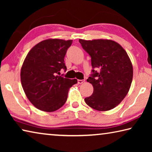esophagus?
<instances>
[{"label":"esophagus","mask_w":152,"mask_h":152,"mask_svg":"<svg viewBox=\"0 0 152 152\" xmlns=\"http://www.w3.org/2000/svg\"><path fill=\"white\" fill-rule=\"evenodd\" d=\"M84 81H85L84 80H78V84H82L83 82H84Z\"/></svg>","instance_id":"34e87169"}]
</instances>
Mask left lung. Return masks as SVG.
<instances>
[{"mask_svg": "<svg viewBox=\"0 0 152 152\" xmlns=\"http://www.w3.org/2000/svg\"><path fill=\"white\" fill-rule=\"evenodd\" d=\"M79 42L91 56L93 68L87 79L93 86V93L84 101L100 111L114 109L127 94L132 82L133 66L127 52L110 39H80Z\"/></svg>", "mask_w": 152, "mask_h": 152, "instance_id": "1", "label": "left lung"}]
</instances>
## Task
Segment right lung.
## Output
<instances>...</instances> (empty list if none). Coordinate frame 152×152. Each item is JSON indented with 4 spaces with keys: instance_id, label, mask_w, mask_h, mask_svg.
Masks as SVG:
<instances>
[{
    "instance_id": "obj_1",
    "label": "right lung",
    "mask_w": 152,
    "mask_h": 152,
    "mask_svg": "<svg viewBox=\"0 0 152 152\" xmlns=\"http://www.w3.org/2000/svg\"><path fill=\"white\" fill-rule=\"evenodd\" d=\"M72 40L48 39L38 43L25 58L20 70V81L29 101L41 110L53 112L66 102L69 89L76 79L58 76L66 70L64 57Z\"/></svg>"
}]
</instances>
